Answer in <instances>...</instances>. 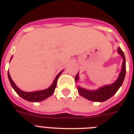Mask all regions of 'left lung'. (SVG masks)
Returning <instances> with one entry per match:
<instances>
[{
  "mask_svg": "<svg viewBox=\"0 0 134 134\" xmlns=\"http://www.w3.org/2000/svg\"><path fill=\"white\" fill-rule=\"evenodd\" d=\"M118 53L122 58L123 62L120 73L119 74L118 78L117 79L116 81L110 85H106L100 87L97 90H90L78 86V92L80 95L92 102H103L110 99L116 93L117 91L122 86L126 74V60H125V54L120 47L118 48ZM79 80V76L78 73L75 76V81L77 82Z\"/></svg>",
  "mask_w": 134,
  "mask_h": 134,
  "instance_id": "left-lung-1",
  "label": "left lung"
}]
</instances>
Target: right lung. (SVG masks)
Masks as SVG:
<instances>
[{"label":"right lung","mask_w":134,"mask_h":134,"mask_svg":"<svg viewBox=\"0 0 134 134\" xmlns=\"http://www.w3.org/2000/svg\"><path fill=\"white\" fill-rule=\"evenodd\" d=\"M12 59V58H11ZM10 59V60H11ZM63 71H61L60 73L56 76V77L55 78L54 81L53 82V83L51 84V86L49 88H46L45 90H37V91L35 92H25L21 90H20L19 88H18L17 86H16V84L14 83V82L12 80L11 76L9 75V71L7 73L8 75V79H9V83L11 84L12 87L13 88L16 93L18 94V95H19L21 97H22L24 99L28 101V102H38L43 101V100L46 99L48 97H51L52 95L53 92L55 91V89L56 88L57 85V81L58 79L59 76H60L61 73L63 72Z\"/></svg>","instance_id":"1"}]
</instances>
